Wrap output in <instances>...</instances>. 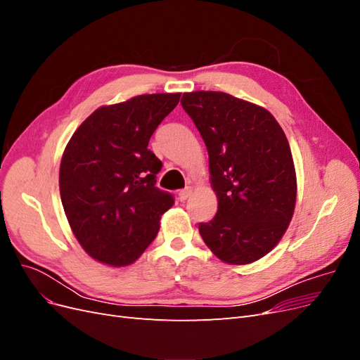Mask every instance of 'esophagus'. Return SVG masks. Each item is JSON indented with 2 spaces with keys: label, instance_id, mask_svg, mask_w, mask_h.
<instances>
[{
  "label": "esophagus",
  "instance_id": "1",
  "mask_svg": "<svg viewBox=\"0 0 360 360\" xmlns=\"http://www.w3.org/2000/svg\"><path fill=\"white\" fill-rule=\"evenodd\" d=\"M192 193V188H186V189H181L179 192V200L180 201H186L189 198V195Z\"/></svg>",
  "mask_w": 360,
  "mask_h": 360
}]
</instances>
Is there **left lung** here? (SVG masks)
Returning a JSON list of instances; mask_svg holds the SVG:
<instances>
[{
    "instance_id": "8db88e82",
    "label": "left lung",
    "mask_w": 360,
    "mask_h": 360,
    "mask_svg": "<svg viewBox=\"0 0 360 360\" xmlns=\"http://www.w3.org/2000/svg\"><path fill=\"white\" fill-rule=\"evenodd\" d=\"M183 110L209 151L217 212L198 230L230 264L269 254L287 231L296 205V171L284 130L264 108L221 91H192Z\"/></svg>"
}]
</instances>
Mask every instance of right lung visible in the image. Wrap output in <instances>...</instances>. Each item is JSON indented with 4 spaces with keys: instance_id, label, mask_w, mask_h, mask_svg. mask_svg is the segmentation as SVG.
<instances>
[{
    "instance_id": "right-lung-1",
    "label": "right lung",
    "mask_w": 360,
    "mask_h": 360,
    "mask_svg": "<svg viewBox=\"0 0 360 360\" xmlns=\"http://www.w3.org/2000/svg\"><path fill=\"white\" fill-rule=\"evenodd\" d=\"M180 93L143 94L102 106L76 129L60 165V195L84 250L127 266L155 240L174 197L156 188L162 162L148 141Z\"/></svg>"
}]
</instances>
